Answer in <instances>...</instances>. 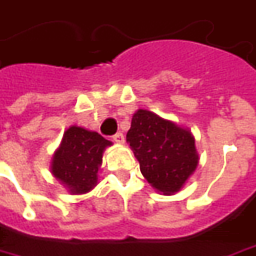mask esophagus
I'll list each match as a JSON object with an SVG mask.
<instances>
[{
    "label": "esophagus",
    "mask_w": 256,
    "mask_h": 256,
    "mask_svg": "<svg viewBox=\"0 0 256 256\" xmlns=\"http://www.w3.org/2000/svg\"><path fill=\"white\" fill-rule=\"evenodd\" d=\"M112 140H114V142H118V144H123L124 142V136H123V133H116V134L112 137Z\"/></svg>",
    "instance_id": "1"
}]
</instances>
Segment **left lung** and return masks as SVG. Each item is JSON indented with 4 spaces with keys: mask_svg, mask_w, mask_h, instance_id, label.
<instances>
[{
    "mask_svg": "<svg viewBox=\"0 0 256 256\" xmlns=\"http://www.w3.org/2000/svg\"><path fill=\"white\" fill-rule=\"evenodd\" d=\"M142 176L164 194L178 192L198 166L194 138L186 128L138 109L126 136Z\"/></svg>",
    "mask_w": 256,
    "mask_h": 256,
    "instance_id": "1",
    "label": "left lung"
}]
</instances>
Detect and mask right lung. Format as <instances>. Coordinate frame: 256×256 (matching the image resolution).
I'll return each instance as SVG.
<instances>
[{"mask_svg":"<svg viewBox=\"0 0 256 256\" xmlns=\"http://www.w3.org/2000/svg\"><path fill=\"white\" fill-rule=\"evenodd\" d=\"M109 140L96 132L71 126L64 132L62 144L53 156L52 172L74 194L90 192L98 184L102 154Z\"/></svg>","mask_w":256,"mask_h":256,"instance_id":"right-lung-1","label":"right lung"}]
</instances>
